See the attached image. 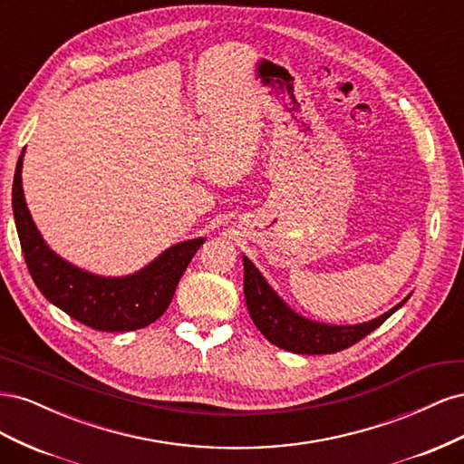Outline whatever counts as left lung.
I'll list each match as a JSON object with an SVG mask.
<instances>
[{
    "label": "left lung",
    "mask_w": 464,
    "mask_h": 464,
    "mask_svg": "<svg viewBox=\"0 0 464 464\" xmlns=\"http://www.w3.org/2000/svg\"><path fill=\"white\" fill-rule=\"evenodd\" d=\"M244 294L247 312L254 319L256 327L265 334V339L278 348L296 354H333L356 344L363 336L375 331L385 319L395 314L409 300L406 296L401 304L383 315L358 325H327L298 315L278 298V294L266 285L256 265L244 256Z\"/></svg>",
    "instance_id": "obj_1"
}]
</instances>
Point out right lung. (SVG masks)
<instances>
[{
	"mask_svg": "<svg viewBox=\"0 0 464 464\" xmlns=\"http://www.w3.org/2000/svg\"><path fill=\"white\" fill-rule=\"evenodd\" d=\"M23 154L24 150L13 178V215L26 266L44 298L96 331H135L157 321L170 305L181 275L205 237L168 247L145 269L128 276H101L82 271L53 254L40 236L23 193Z\"/></svg>",
	"mask_w": 464,
	"mask_h": 464,
	"instance_id": "obj_1",
	"label": "right lung"
}]
</instances>
